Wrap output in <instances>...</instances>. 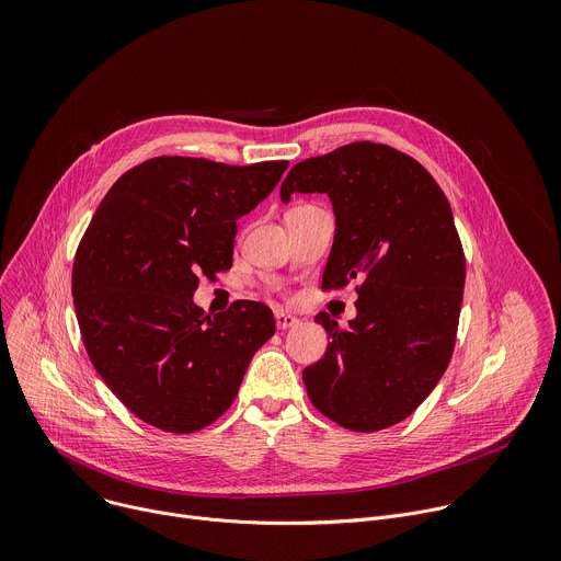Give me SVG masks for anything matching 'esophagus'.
Segmentation results:
<instances>
[{
	"mask_svg": "<svg viewBox=\"0 0 561 561\" xmlns=\"http://www.w3.org/2000/svg\"><path fill=\"white\" fill-rule=\"evenodd\" d=\"M275 324H277L279 331H288V329L299 324V319L295 314L286 312V310H275Z\"/></svg>",
	"mask_w": 561,
	"mask_h": 561,
	"instance_id": "obj_1",
	"label": "esophagus"
}]
</instances>
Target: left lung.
<instances>
[{"mask_svg":"<svg viewBox=\"0 0 561 561\" xmlns=\"http://www.w3.org/2000/svg\"><path fill=\"white\" fill-rule=\"evenodd\" d=\"M293 193H327L335 244L322 290L357 279V317L340 329L329 312L314 322L333 337L301 377L312 407L355 433L407 420L431 394L453 357L466 257L450 204L411 154L353 141L290 169Z\"/></svg>","mask_w":561,"mask_h":561,"instance_id":"8db88e82","label":"left lung"}]
</instances>
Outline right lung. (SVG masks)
Wrapping results in <instances>:
<instances>
[{"instance_id":"obj_1","label":"right lung","mask_w":561,"mask_h":561,"mask_svg":"<svg viewBox=\"0 0 561 561\" xmlns=\"http://www.w3.org/2000/svg\"><path fill=\"white\" fill-rule=\"evenodd\" d=\"M286 169L162 154L126 171L95 210L75 253V312L95 370L141 422L206 428L275 335L268 306L239 299L210 317L193 293L232 266L237 219Z\"/></svg>"}]
</instances>
